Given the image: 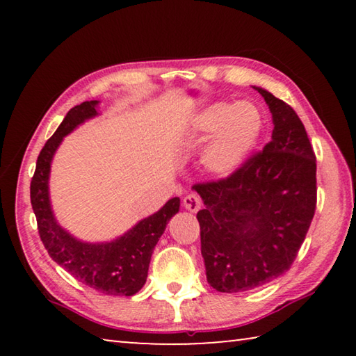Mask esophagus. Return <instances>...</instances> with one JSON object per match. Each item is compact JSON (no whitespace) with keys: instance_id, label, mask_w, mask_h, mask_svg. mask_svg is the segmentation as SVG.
Here are the masks:
<instances>
[{"instance_id":"1","label":"esophagus","mask_w":356,"mask_h":356,"mask_svg":"<svg viewBox=\"0 0 356 356\" xmlns=\"http://www.w3.org/2000/svg\"><path fill=\"white\" fill-rule=\"evenodd\" d=\"M201 206H202L201 197L195 195V193H190V195H186L184 197V207L186 210H190V212H197V210L201 209Z\"/></svg>"}]
</instances>
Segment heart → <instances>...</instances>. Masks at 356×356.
Instances as JSON below:
<instances>
[{
    "label": "heart",
    "instance_id": "b5f03b06",
    "mask_svg": "<svg viewBox=\"0 0 356 356\" xmlns=\"http://www.w3.org/2000/svg\"><path fill=\"white\" fill-rule=\"evenodd\" d=\"M262 130V116L250 102L215 104L196 119V131L202 138L216 131L202 152V165L216 176L237 171L248 159Z\"/></svg>",
    "mask_w": 356,
    "mask_h": 356
}]
</instances>
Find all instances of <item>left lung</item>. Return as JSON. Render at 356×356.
Instances as JSON below:
<instances>
[{
    "mask_svg": "<svg viewBox=\"0 0 356 356\" xmlns=\"http://www.w3.org/2000/svg\"><path fill=\"white\" fill-rule=\"evenodd\" d=\"M273 118L272 140L227 177L195 184L209 284L234 293L286 273L317 204L316 154L298 114L261 88Z\"/></svg>",
    "mask_w": 356,
    "mask_h": 356,
    "instance_id": "obj_1",
    "label": "left lung"
}]
</instances>
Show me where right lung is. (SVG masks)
<instances>
[{
  "instance_id": "obj_1",
  "label": "right lung",
  "mask_w": 356,
  "mask_h": 356,
  "mask_svg": "<svg viewBox=\"0 0 356 356\" xmlns=\"http://www.w3.org/2000/svg\"><path fill=\"white\" fill-rule=\"evenodd\" d=\"M95 105L97 100H91L72 108L63 124L42 147L29 188L31 206L38 220L40 240L53 261L83 284L100 293L131 297L146 282L155 245L165 232L168 221L179 212L180 200L172 197L159 212L144 218L127 234L110 243L80 242L58 225L48 197L51 159L65 135L83 120L97 114Z\"/></svg>"
}]
</instances>
